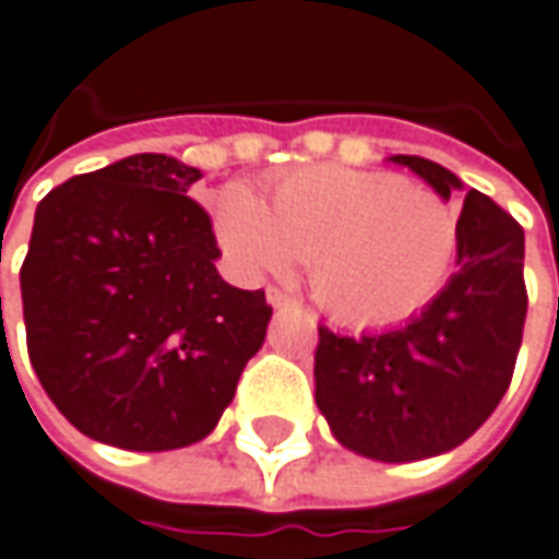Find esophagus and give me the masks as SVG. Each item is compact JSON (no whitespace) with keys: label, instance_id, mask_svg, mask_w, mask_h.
I'll return each instance as SVG.
<instances>
[{"label":"esophagus","instance_id":"1","mask_svg":"<svg viewBox=\"0 0 559 559\" xmlns=\"http://www.w3.org/2000/svg\"><path fill=\"white\" fill-rule=\"evenodd\" d=\"M265 300H269V306H272V309H284V306L294 304V300H290V297H287L284 290H278V287H269Z\"/></svg>","mask_w":559,"mask_h":559}]
</instances>
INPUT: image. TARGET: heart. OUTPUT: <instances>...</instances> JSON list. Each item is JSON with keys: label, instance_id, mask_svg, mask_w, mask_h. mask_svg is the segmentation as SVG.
<instances>
[{"label": "heart", "instance_id": "1", "mask_svg": "<svg viewBox=\"0 0 559 559\" xmlns=\"http://www.w3.org/2000/svg\"><path fill=\"white\" fill-rule=\"evenodd\" d=\"M212 218L240 275H281L306 259L312 297L347 325H394L423 309L460 243L456 215L438 193L344 165L287 171L265 203L225 183Z\"/></svg>", "mask_w": 559, "mask_h": 559}]
</instances>
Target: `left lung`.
Instances as JSON below:
<instances>
[{
	"mask_svg": "<svg viewBox=\"0 0 559 559\" xmlns=\"http://www.w3.org/2000/svg\"><path fill=\"white\" fill-rule=\"evenodd\" d=\"M441 200L463 181L423 156H391ZM456 272L419 316L359 337L319 328L316 406L331 435L378 463L460 448L510 388L525 325V234L485 193L460 212Z\"/></svg>",
	"mask_w": 559,
	"mask_h": 559,
	"instance_id": "1",
	"label": "left lung"
}]
</instances>
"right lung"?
I'll return each mask as SVG.
<instances>
[{
	"instance_id": "add662e5",
	"label": "right lung",
	"mask_w": 559,
	"mask_h": 559,
	"mask_svg": "<svg viewBox=\"0 0 559 559\" xmlns=\"http://www.w3.org/2000/svg\"><path fill=\"white\" fill-rule=\"evenodd\" d=\"M193 181L200 168L140 153L37 206L21 265L27 353L61 416L111 448L203 441L265 341L272 306L218 275Z\"/></svg>"
}]
</instances>
